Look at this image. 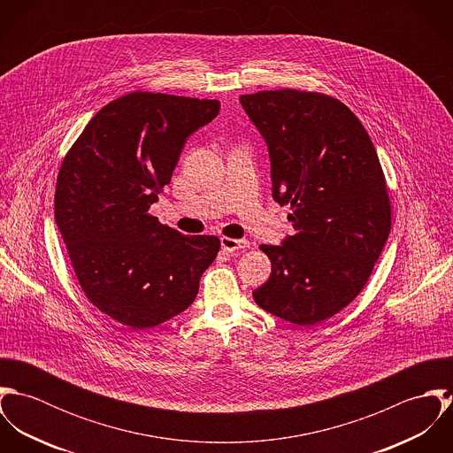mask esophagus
<instances>
[{
    "label": "esophagus",
    "mask_w": 453,
    "mask_h": 453,
    "mask_svg": "<svg viewBox=\"0 0 453 453\" xmlns=\"http://www.w3.org/2000/svg\"><path fill=\"white\" fill-rule=\"evenodd\" d=\"M221 248L228 253L235 251H244L250 248V241L246 239H230V237H221Z\"/></svg>",
    "instance_id": "obj_1"
}]
</instances>
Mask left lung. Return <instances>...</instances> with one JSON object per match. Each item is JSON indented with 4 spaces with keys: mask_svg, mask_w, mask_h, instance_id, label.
<instances>
[{
    "mask_svg": "<svg viewBox=\"0 0 453 453\" xmlns=\"http://www.w3.org/2000/svg\"><path fill=\"white\" fill-rule=\"evenodd\" d=\"M263 135L272 196L289 203L295 235L259 250L272 261L253 291L259 307L288 323L314 326L365 288L390 232V200L375 146L338 99L295 88L241 96Z\"/></svg>",
    "mask_w": 453,
    "mask_h": 453,
    "instance_id": "left-lung-1",
    "label": "left lung"
}]
</instances>
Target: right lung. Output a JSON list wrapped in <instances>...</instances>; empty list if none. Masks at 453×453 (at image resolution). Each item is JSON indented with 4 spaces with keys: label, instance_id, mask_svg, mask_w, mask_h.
Segmentation results:
<instances>
[{
    "label": "right lung",
    "instance_id": "add662e5",
    "mask_svg": "<svg viewBox=\"0 0 453 453\" xmlns=\"http://www.w3.org/2000/svg\"><path fill=\"white\" fill-rule=\"evenodd\" d=\"M218 113L216 99L132 92L97 111L63 160L56 223L78 282L132 329L187 311L219 251L218 237L181 235L148 212L187 139Z\"/></svg>",
    "mask_w": 453,
    "mask_h": 453
}]
</instances>
